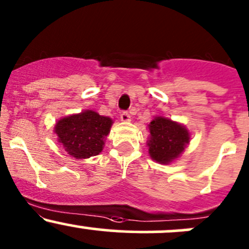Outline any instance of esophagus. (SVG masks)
Returning a JSON list of instances; mask_svg holds the SVG:
<instances>
[{"mask_svg": "<svg viewBox=\"0 0 249 249\" xmlns=\"http://www.w3.org/2000/svg\"><path fill=\"white\" fill-rule=\"evenodd\" d=\"M120 120L124 123H129L130 120H131V117H130V114L127 113V112H123V113L120 114Z\"/></svg>", "mask_w": 249, "mask_h": 249, "instance_id": "1", "label": "esophagus"}]
</instances>
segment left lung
I'll list each match as a JSON object with an SVG mask.
<instances>
[{"mask_svg":"<svg viewBox=\"0 0 249 249\" xmlns=\"http://www.w3.org/2000/svg\"><path fill=\"white\" fill-rule=\"evenodd\" d=\"M148 153L155 162L169 164L181 156L190 144L191 133L185 125L163 116H155L148 124Z\"/></svg>","mask_w":249,"mask_h":249,"instance_id":"1","label":"left lung"}]
</instances>
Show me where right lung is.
Masks as SVG:
<instances>
[{"mask_svg": "<svg viewBox=\"0 0 249 249\" xmlns=\"http://www.w3.org/2000/svg\"><path fill=\"white\" fill-rule=\"evenodd\" d=\"M112 124L113 120L109 117L100 116L93 109H86L57 120L53 132L68 155L83 160L103 151Z\"/></svg>", "mask_w": 249, "mask_h": 249, "instance_id": "obj_1", "label": "right lung"}]
</instances>
